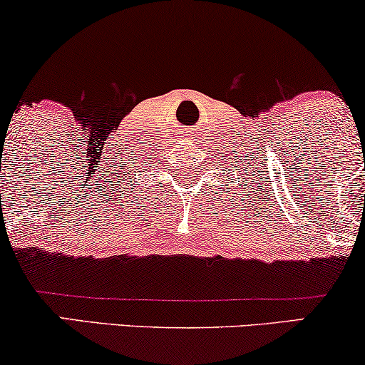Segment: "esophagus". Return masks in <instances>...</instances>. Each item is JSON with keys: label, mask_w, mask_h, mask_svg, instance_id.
I'll list each match as a JSON object with an SVG mask.
<instances>
[{"label": "esophagus", "mask_w": 365, "mask_h": 365, "mask_svg": "<svg viewBox=\"0 0 365 365\" xmlns=\"http://www.w3.org/2000/svg\"><path fill=\"white\" fill-rule=\"evenodd\" d=\"M182 137V140H186V142H194L196 140V137H194V132H184V134L181 135Z\"/></svg>", "instance_id": "esophagus-1"}]
</instances>
